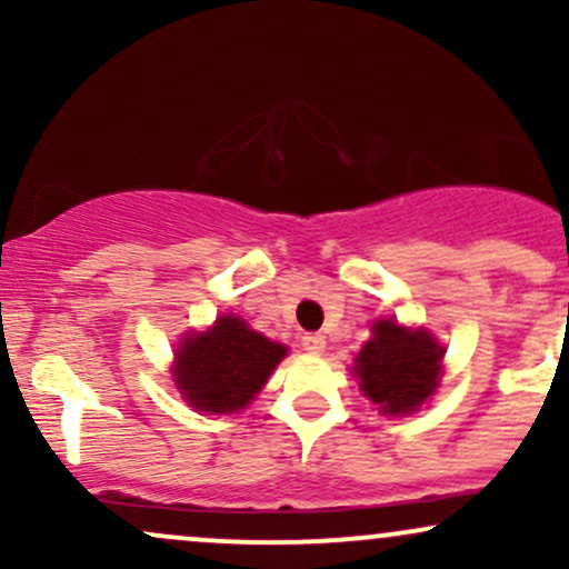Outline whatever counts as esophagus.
Returning a JSON list of instances; mask_svg holds the SVG:
<instances>
[{
  "label": "esophagus",
  "instance_id": "obj_1",
  "mask_svg": "<svg viewBox=\"0 0 569 569\" xmlns=\"http://www.w3.org/2000/svg\"><path fill=\"white\" fill-rule=\"evenodd\" d=\"M326 348V339L321 335H305L302 337V350L310 352V356H321Z\"/></svg>",
  "mask_w": 569,
  "mask_h": 569
}]
</instances>
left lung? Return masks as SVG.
<instances>
[{
	"label": "left lung",
	"mask_w": 569,
	"mask_h": 569,
	"mask_svg": "<svg viewBox=\"0 0 569 569\" xmlns=\"http://www.w3.org/2000/svg\"><path fill=\"white\" fill-rule=\"evenodd\" d=\"M441 345L426 331L393 321L375 323V337L356 358V377L385 415H409L439 388Z\"/></svg>",
	"instance_id": "8db88e82"
}]
</instances>
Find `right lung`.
<instances>
[{
  "label": "right lung",
  "mask_w": 569,
  "mask_h": 569,
  "mask_svg": "<svg viewBox=\"0 0 569 569\" xmlns=\"http://www.w3.org/2000/svg\"><path fill=\"white\" fill-rule=\"evenodd\" d=\"M286 348L224 316L206 335H192L176 352V388L200 411H238L262 390Z\"/></svg>",
  "instance_id": "obj_1"
}]
</instances>
